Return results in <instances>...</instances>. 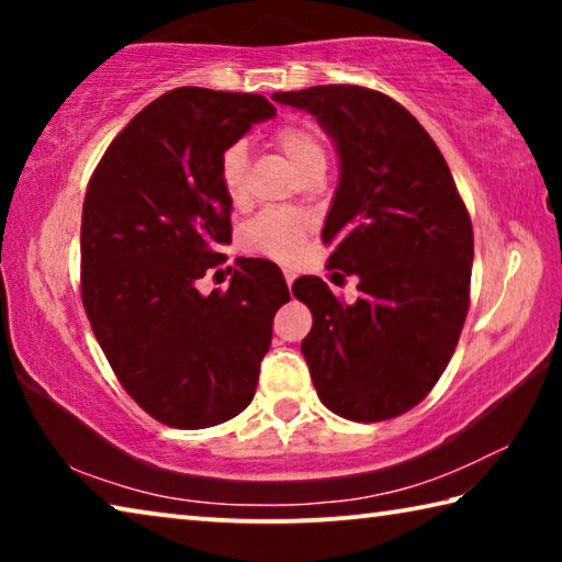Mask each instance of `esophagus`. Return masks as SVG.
<instances>
[{
    "instance_id": "esophagus-1",
    "label": "esophagus",
    "mask_w": 562,
    "mask_h": 562,
    "mask_svg": "<svg viewBox=\"0 0 562 562\" xmlns=\"http://www.w3.org/2000/svg\"><path fill=\"white\" fill-rule=\"evenodd\" d=\"M282 272H284V282H288V284H292V282H294V270H290V268H284Z\"/></svg>"
}]
</instances>
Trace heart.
<instances>
[{
    "label": "heart",
    "instance_id": "1",
    "mask_svg": "<svg viewBox=\"0 0 562 562\" xmlns=\"http://www.w3.org/2000/svg\"><path fill=\"white\" fill-rule=\"evenodd\" d=\"M272 144L290 160V166L304 178L312 170H325V136L312 123H284L274 131ZM221 186L227 203L240 207L247 198V156L240 144L225 148L221 158ZM307 235V221L292 213H265L243 231V250L272 260H290L300 252Z\"/></svg>",
    "mask_w": 562,
    "mask_h": 562
}]
</instances>
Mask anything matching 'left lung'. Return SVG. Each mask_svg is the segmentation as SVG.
Masks as SVG:
<instances>
[{
	"mask_svg": "<svg viewBox=\"0 0 562 562\" xmlns=\"http://www.w3.org/2000/svg\"><path fill=\"white\" fill-rule=\"evenodd\" d=\"M272 99L312 113L335 140L339 183L322 240L331 268L359 278L357 302L304 274L292 294L312 312L302 339L319 402L351 422H384L431 392L459 345L473 227L441 150L402 103L329 83Z\"/></svg>",
	"mask_w": 562,
	"mask_h": 562,
	"instance_id": "left-lung-1",
	"label": "left lung"
}]
</instances>
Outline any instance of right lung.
Returning <instances> with one entry per match:
<instances>
[{
  "mask_svg": "<svg viewBox=\"0 0 562 562\" xmlns=\"http://www.w3.org/2000/svg\"><path fill=\"white\" fill-rule=\"evenodd\" d=\"M274 113L260 93L168 91L113 138L83 198V310L123 389L173 429H207L252 402L290 300L262 258L237 260L225 292L195 284L231 245L225 148Z\"/></svg>",
  "mask_w": 562,
  "mask_h": 562,
  "instance_id": "right-lung-1",
  "label": "right lung"
}]
</instances>
